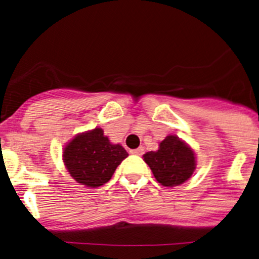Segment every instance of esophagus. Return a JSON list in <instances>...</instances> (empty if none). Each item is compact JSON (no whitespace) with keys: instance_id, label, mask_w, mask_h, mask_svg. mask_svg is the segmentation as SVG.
<instances>
[{"instance_id":"34e87169","label":"esophagus","mask_w":259,"mask_h":259,"mask_svg":"<svg viewBox=\"0 0 259 259\" xmlns=\"http://www.w3.org/2000/svg\"><path fill=\"white\" fill-rule=\"evenodd\" d=\"M131 153H132V154H135V155H143L144 154V148H143V146H140V148H137V149L131 150Z\"/></svg>"}]
</instances>
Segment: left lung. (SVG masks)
Instances as JSON below:
<instances>
[{
    "label": "left lung",
    "mask_w": 259,
    "mask_h": 259,
    "mask_svg": "<svg viewBox=\"0 0 259 259\" xmlns=\"http://www.w3.org/2000/svg\"><path fill=\"white\" fill-rule=\"evenodd\" d=\"M143 157L157 182L164 187L183 184L196 168L194 152L175 135L162 140L157 152H148Z\"/></svg>",
    "instance_id": "left-lung-1"
}]
</instances>
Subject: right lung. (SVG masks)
I'll use <instances>...</instances> for the list:
<instances>
[{
    "mask_svg": "<svg viewBox=\"0 0 259 259\" xmlns=\"http://www.w3.org/2000/svg\"><path fill=\"white\" fill-rule=\"evenodd\" d=\"M127 157L124 148L110 143L104 130L98 127L76 135L63 149V162L72 179L89 188L109 182Z\"/></svg>",
    "mask_w": 259,
    "mask_h": 259,
    "instance_id": "right-lung-1",
    "label": "right lung"
}]
</instances>
